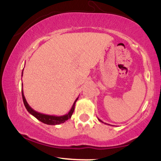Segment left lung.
I'll return each instance as SVG.
<instances>
[{
    "mask_svg": "<svg viewBox=\"0 0 161 161\" xmlns=\"http://www.w3.org/2000/svg\"><path fill=\"white\" fill-rule=\"evenodd\" d=\"M98 120H99V121H101V123H104V122H103V121H101V119H98ZM105 124H106V123H105Z\"/></svg>",
    "mask_w": 161,
    "mask_h": 161,
    "instance_id": "1",
    "label": "left lung"
}]
</instances>
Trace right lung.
Listing matches in <instances>:
<instances>
[{
	"label": "right lung",
	"instance_id": "right-lung-1",
	"mask_svg": "<svg viewBox=\"0 0 161 161\" xmlns=\"http://www.w3.org/2000/svg\"><path fill=\"white\" fill-rule=\"evenodd\" d=\"M23 72H22V76H23ZM22 86H23V84H22ZM22 96H23L24 105H25V108H26L28 112H29L30 114H32V116H34L37 119H38L39 121L42 122V123H45V124H47V125H58V124H60V123H64V122H66L67 119H70L72 116V114H73V111H74L75 102H76L77 100L79 98V97H77V98L75 99V101H74V103H73V106H72L70 110L68 112V114H66L65 115H63V116H53V115H47V114H41V113L37 112L35 110H33V109L29 106V104L27 103L26 100H25V96H24L23 88H22Z\"/></svg>",
	"mask_w": 161,
	"mask_h": 161
}]
</instances>
